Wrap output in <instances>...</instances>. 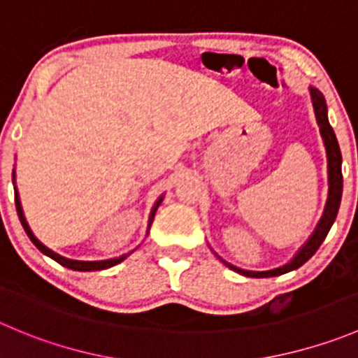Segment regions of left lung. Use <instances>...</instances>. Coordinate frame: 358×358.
<instances>
[{
    "instance_id": "obj_1",
    "label": "left lung",
    "mask_w": 358,
    "mask_h": 358,
    "mask_svg": "<svg viewBox=\"0 0 358 358\" xmlns=\"http://www.w3.org/2000/svg\"><path fill=\"white\" fill-rule=\"evenodd\" d=\"M311 94V103H313L315 117H317L318 127H320L322 140H324L325 152H327V168H329V197L327 204H325L324 215H322L320 222H318L317 229L313 231V234L310 236L306 243L301 246L299 252L294 255V259L290 262L283 264V266L276 267V269H269V271H246V269H239V267L232 266V264L225 262L224 259H218L225 264L227 267H231L232 271L239 273L243 276H250V278H269V276H280L285 275V273L294 271L297 267L303 266L306 260H310L315 255L320 245L324 243V239L327 238L329 231H331L332 224H334L336 217H338L339 204H341V196H343V173H341V150H339L338 140H336L334 129L331 127L327 119V103H325L324 94H322L318 89L310 87Z\"/></svg>"
}]
</instances>
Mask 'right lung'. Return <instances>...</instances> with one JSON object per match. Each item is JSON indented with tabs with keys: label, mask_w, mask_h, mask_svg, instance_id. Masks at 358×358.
<instances>
[{
	"label": "right lung",
	"mask_w": 358,
	"mask_h": 358,
	"mask_svg": "<svg viewBox=\"0 0 358 358\" xmlns=\"http://www.w3.org/2000/svg\"><path fill=\"white\" fill-rule=\"evenodd\" d=\"M13 180H15V171H13ZM161 203H162V196L159 197L157 203H155L154 208H152L150 217H148V229H150L152 222H154L155 211H157L159 204H161ZM15 208H17V213H19L20 224H22L24 231H26V234L29 236L31 241L34 243V246H36V248L40 250L41 253H45V255L50 257V259H54L55 262H59L61 266L68 267V269H73V271H99V269H108V267L117 266V264L122 262L126 257H129L131 252L126 253V255H120V257H115V259H106V260H73V259H66V257H62V255H59V253L52 252V250L47 248V246H45L41 241H38V238L33 234V231L29 229V225H27L26 217H24V211H22V206H20V199H19V192H17V189H15ZM147 234H148V231H147Z\"/></svg>",
	"instance_id": "obj_1"
}]
</instances>
